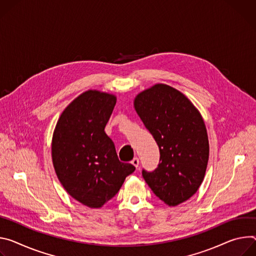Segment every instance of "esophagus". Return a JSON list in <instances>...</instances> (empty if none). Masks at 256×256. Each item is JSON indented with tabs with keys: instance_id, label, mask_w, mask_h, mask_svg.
Wrapping results in <instances>:
<instances>
[{
	"instance_id": "obj_1",
	"label": "esophagus",
	"mask_w": 256,
	"mask_h": 256,
	"mask_svg": "<svg viewBox=\"0 0 256 256\" xmlns=\"http://www.w3.org/2000/svg\"><path fill=\"white\" fill-rule=\"evenodd\" d=\"M131 164L134 166H138V164H139V158H134L132 160H131Z\"/></svg>"
}]
</instances>
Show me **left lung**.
Returning <instances> with one entry per match:
<instances>
[{
	"mask_svg": "<svg viewBox=\"0 0 256 256\" xmlns=\"http://www.w3.org/2000/svg\"><path fill=\"white\" fill-rule=\"evenodd\" d=\"M134 108L160 154L158 168L142 170V176L162 202L176 206L196 193L206 175L210 144L204 119L182 92L162 83L138 94Z\"/></svg>",
	"mask_w": 256,
	"mask_h": 256,
	"instance_id": "left-lung-1",
	"label": "left lung"
}]
</instances>
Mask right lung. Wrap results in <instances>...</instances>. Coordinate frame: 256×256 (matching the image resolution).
I'll return each instance as SVG.
<instances>
[{
  "instance_id": "1",
  "label": "right lung",
  "mask_w": 256,
  "mask_h": 256,
  "mask_svg": "<svg viewBox=\"0 0 256 256\" xmlns=\"http://www.w3.org/2000/svg\"><path fill=\"white\" fill-rule=\"evenodd\" d=\"M116 96L88 90L61 114L52 140V164L64 189L80 204L100 208L115 196L135 171L119 160L104 127Z\"/></svg>"
}]
</instances>
